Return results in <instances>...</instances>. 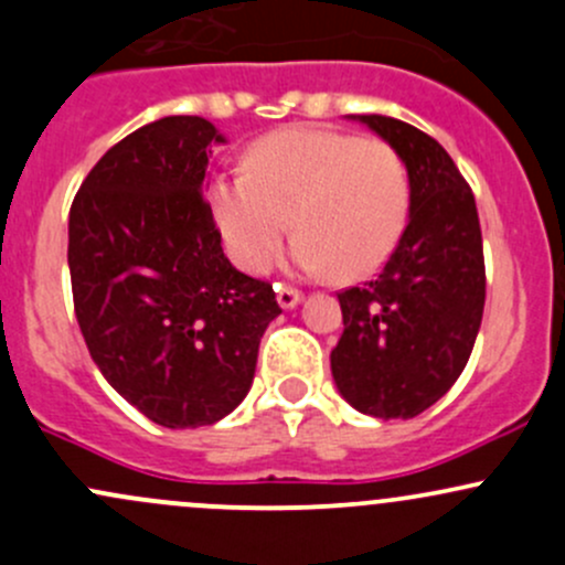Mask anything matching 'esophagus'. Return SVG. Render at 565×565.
I'll return each instance as SVG.
<instances>
[{
  "mask_svg": "<svg viewBox=\"0 0 565 565\" xmlns=\"http://www.w3.org/2000/svg\"><path fill=\"white\" fill-rule=\"evenodd\" d=\"M276 300L281 308H295L302 300V292L295 287H287V284H278L276 287Z\"/></svg>",
  "mask_w": 565,
  "mask_h": 565,
  "instance_id": "esophagus-1",
  "label": "esophagus"
}]
</instances>
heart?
<instances>
[{
  "mask_svg": "<svg viewBox=\"0 0 565 565\" xmlns=\"http://www.w3.org/2000/svg\"><path fill=\"white\" fill-rule=\"evenodd\" d=\"M207 203L243 270L263 273L295 227V267L360 278L401 241L412 183L390 142L298 127L254 142L246 173H218Z\"/></svg>",
  "mask_w": 565,
  "mask_h": 565,
  "instance_id": "b5f03b06",
  "label": "heart"
}]
</instances>
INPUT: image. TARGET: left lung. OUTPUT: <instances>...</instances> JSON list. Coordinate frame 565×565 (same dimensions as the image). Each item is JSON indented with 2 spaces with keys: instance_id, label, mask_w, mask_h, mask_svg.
<instances>
[{
  "instance_id": "left-lung-1",
  "label": "left lung",
  "mask_w": 565,
  "mask_h": 565,
  "mask_svg": "<svg viewBox=\"0 0 565 565\" xmlns=\"http://www.w3.org/2000/svg\"><path fill=\"white\" fill-rule=\"evenodd\" d=\"M401 153L412 183L408 224L382 273L338 292L343 332L332 379L362 414L412 419L460 379L484 311V252L473 192L423 129L358 116Z\"/></svg>"
}]
</instances>
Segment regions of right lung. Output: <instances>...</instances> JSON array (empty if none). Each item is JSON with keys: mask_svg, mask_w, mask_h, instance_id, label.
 <instances>
[{"mask_svg": "<svg viewBox=\"0 0 565 565\" xmlns=\"http://www.w3.org/2000/svg\"><path fill=\"white\" fill-rule=\"evenodd\" d=\"M211 142L224 138L200 116L146 124L94 164L70 207L67 263L88 354L162 427L227 417L281 313L270 284L224 257L203 198Z\"/></svg>", "mask_w": 565, "mask_h": 565, "instance_id": "add662e5", "label": "right lung"}]
</instances>
